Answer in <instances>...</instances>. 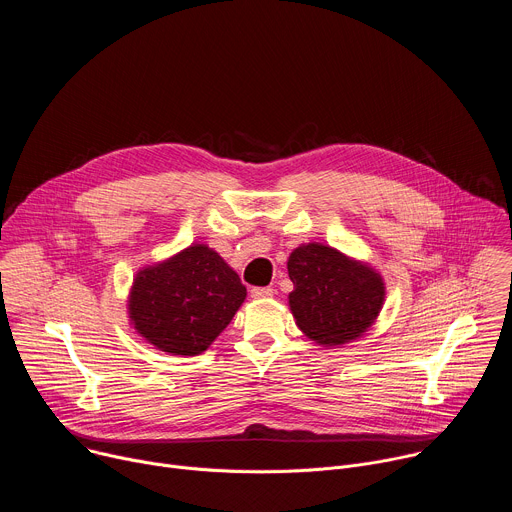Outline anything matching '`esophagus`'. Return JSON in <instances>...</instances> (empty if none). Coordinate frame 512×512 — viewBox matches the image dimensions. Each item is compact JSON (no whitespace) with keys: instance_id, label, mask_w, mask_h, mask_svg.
Instances as JSON below:
<instances>
[{"instance_id":"obj_1","label":"esophagus","mask_w":512,"mask_h":512,"mask_svg":"<svg viewBox=\"0 0 512 512\" xmlns=\"http://www.w3.org/2000/svg\"><path fill=\"white\" fill-rule=\"evenodd\" d=\"M271 296H273L271 287H253L251 289V298H255V300H265V298H271Z\"/></svg>"}]
</instances>
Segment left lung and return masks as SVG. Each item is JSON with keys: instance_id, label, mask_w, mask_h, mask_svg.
Listing matches in <instances>:
<instances>
[{"instance_id": "8db88e82", "label": "left lung", "mask_w": 512, "mask_h": 512, "mask_svg": "<svg viewBox=\"0 0 512 512\" xmlns=\"http://www.w3.org/2000/svg\"><path fill=\"white\" fill-rule=\"evenodd\" d=\"M287 273L294 281L289 308L298 328L324 346L362 336L385 302L383 277L328 245L308 243L291 251Z\"/></svg>"}]
</instances>
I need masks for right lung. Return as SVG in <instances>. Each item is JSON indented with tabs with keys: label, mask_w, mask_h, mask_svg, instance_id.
I'll return each mask as SVG.
<instances>
[{
	"label": "right lung",
	"mask_w": 512,
	"mask_h": 512,
	"mask_svg": "<svg viewBox=\"0 0 512 512\" xmlns=\"http://www.w3.org/2000/svg\"><path fill=\"white\" fill-rule=\"evenodd\" d=\"M247 298V287L225 259L206 245L137 273L129 318L137 334L168 354L194 356L221 334Z\"/></svg>",
	"instance_id": "right-lung-1"
}]
</instances>
